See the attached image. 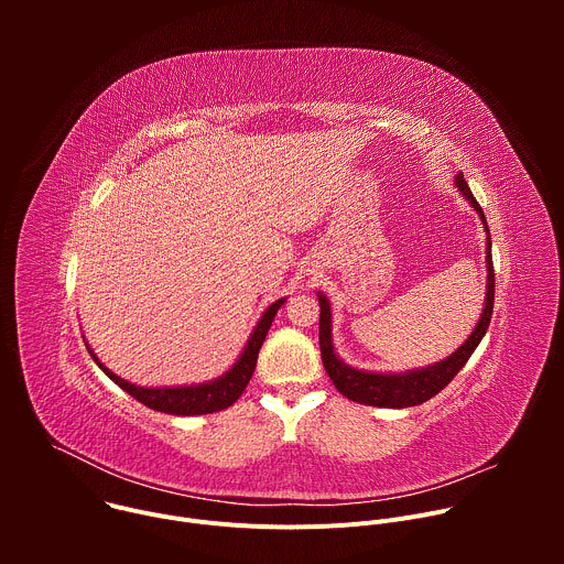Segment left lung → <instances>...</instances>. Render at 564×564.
<instances>
[{"label": "left lung", "mask_w": 564, "mask_h": 564, "mask_svg": "<svg viewBox=\"0 0 564 564\" xmlns=\"http://www.w3.org/2000/svg\"><path fill=\"white\" fill-rule=\"evenodd\" d=\"M455 185L462 192V196L473 205V209L479 214L481 223H485V229L489 234V225L485 218V212H481L479 203L473 198L466 181L462 174L455 176ZM487 296H485V310L479 314L477 326L468 335V339L446 359L409 370V372H366L357 370L348 364H344L333 346V312H330V301L318 294V346H321V359H324V368L337 390L357 401V404L366 406H377V409H409L417 406L435 397L442 388H446L453 377L464 368V364L470 359L475 348L479 346L481 337L487 335L489 324H491V314H494V299H496V274H494V259H491V236H487Z\"/></svg>", "instance_id": "8db88e82"}]
</instances>
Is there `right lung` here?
Wrapping results in <instances>:
<instances>
[{
    "instance_id": "add662e5",
    "label": "right lung",
    "mask_w": 564,
    "mask_h": 564,
    "mask_svg": "<svg viewBox=\"0 0 564 564\" xmlns=\"http://www.w3.org/2000/svg\"><path fill=\"white\" fill-rule=\"evenodd\" d=\"M285 303V299L274 301L261 316V321L257 324L252 337L248 339L246 350L240 352L238 361L218 379L207 381V383H196V386H176V388H142L135 386L131 381L120 379L118 375H113L107 366H102L98 361V357L94 355V350L89 348V355L94 357V361L102 368V372L116 381L122 390H127L133 399H138L140 404H144L147 409L167 413V415H207V413H216V411H225L227 406H231L234 401L243 394L246 386L250 383L254 368H257V359H259V350L265 341V335L272 326V321L279 312V307Z\"/></svg>"
}]
</instances>
